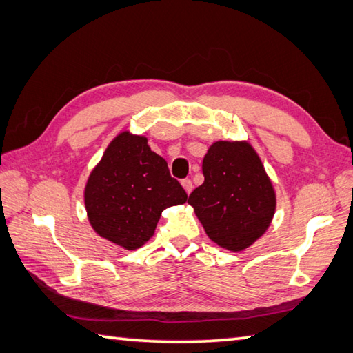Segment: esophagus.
<instances>
[{"label":"esophagus","instance_id":"34e87169","mask_svg":"<svg viewBox=\"0 0 353 353\" xmlns=\"http://www.w3.org/2000/svg\"><path fill=\"white\" fill-rule=\"evenodd\" d=\"M182 186H183V190H185L186 194H191V191H192V182L190 181V179H183Z\"/></svg>","mask_w":353,"mask_h":353}]
</instances>
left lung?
Instances as JSON below:
<instances>
[{
  "instance_id": "1",
  "label": "left lung",
  "mask_w": 353,
  "mask_h": 353,
  "mask_svg": "<svg viewBox=\"0 0 353 353\" xmlns=\"http://www.w3.org/2000/svg\"><path fill=\"white\" fill-rule=\"evenodd\" d=\"M201 171L205 182L188 203L216 245L245 250L265 234L276 211V192L259 154L247 141H216Z\"/></svg>"
}]
</instances>
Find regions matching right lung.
Listing matches in <instances>:
<instances>
[{
    "mask_svg": "<svg viewBox=\"0 0 353 353\" xmlns=\"http://www.w3.org/2000/svg\"><path fill=\"white\" fill-rule=\"evenodd\" d=\"M182 185L170 176L167 161L148 139L129 130L104 150L85 185V208L95 234L125 250L153 236L163 209L183 205Z\"/></svg>",
    "mask_w": 353,
    "mask_h": 353,
    "instance_id": "add662e5",
    "label": "right lung"
}]
</instances>
